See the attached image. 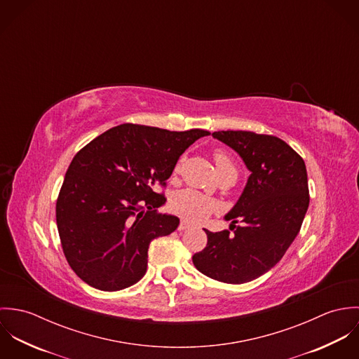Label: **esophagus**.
<instances>
[{
  "label": "esophagus",
  "instance_id": "34e87169",
  "mask_svg": "<svg viewBox=\"0 0 359 359\" xmlns=\"http://www.w3.org/2000/svg\"><path fill=\"white\" fill-rule=\"evenodd\" d=\"M191 228V224L187 222V221H181L180 222V226H178V231H187Z\"/></svg>",
  "mask_w": 359,
  "mask_h": 359
}]
</instances>
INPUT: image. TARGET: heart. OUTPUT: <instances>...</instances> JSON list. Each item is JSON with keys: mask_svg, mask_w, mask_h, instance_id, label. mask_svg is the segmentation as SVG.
<instances>
[{"mask_svg": "<svg viewBox=\"0 0 359 359\" xmlns=\"http://www.w3.org/2000/svg\"><path fill=\"white\" fill-rule=\"evenodd\" d=\"M214 160L217 165L218 175L221 177L225 172H236V167L231 157L222 151L214 152ZM180 170V164L175 167V171ZM171 208L184 217L188 221L192 222H201L203 221L205 217L210 215L211 211L215 210V203L207 199L205 196L196 194L195 191L191 189H184L177 192L171 198Z\"/></svg>", "mask_w": 359, "mask_h": 359, "instance_id": "heart-1", "label": "heart"}]
</instances>
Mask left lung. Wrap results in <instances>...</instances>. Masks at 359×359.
Listing matches in <instances>:
<instances>
[{
	"label": "left lung",
	"mask_w": 359,
	"mask_h": 359,
	"mask_svg": "<svg viewBox=\"0 0 359 359\" xmlns=\"http://www.w3.org/2000/svg\"><path fill=\"white\" fill-rule=\"evenodd\" d=\"M212 137L242 157L250 175L224 217L233 233L205 229L207 246L192 261L211 279L241 285L275 266L299 235L309 205L307 168L300 154L273 135L217 131Z\"/></svg>",
	"instance_id": "1"
}]
</instances>
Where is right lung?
<instances>
[{
  "instance_id": "add662e5",
  "label": "right lung",
  "mask_w": 359,
  "mask_h": 359,
  "mask_svg": "<svg viewBox=\"0 0 359 359\" xmlns=\"http://www.w3.org/2000/svg\"><path fill=\"white\" fill-rule=\"evenodd\" d=\"M208 134L121 124L73 157L56 201V225L80 279L103 292L142 279L151 242L180 225L178 217L156 212L165 199L154 189L165 185L180 156Z\"/></svg>"
}]
</instances>
